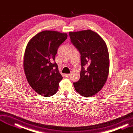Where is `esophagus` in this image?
Here are the masks:
<instances>
[{
    "instance_id": "esophagus-1",
    "label": "esophagus",
    "mask_w": 133,
    "mask_h": 133,
    "mask_svg": "<svg viewBox=\"0 0 133 133\" xmlns=\"http://www.w3.org/2000/svg\"><path fill=\"white\" fill-rule=\"evenodd\" d=\"M65 76L66 77H69L71 76V74H65Z\"/></svg>"
}]
</instances>
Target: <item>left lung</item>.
<instances>
[{"label": "left lung", "instance_id": "obj_1", "mask_svg": "<svg viewBox=\"0 0 133 133\" xmlns=\"http://www.w3.org/2000/svg\"><path fill=\"white\" fill-rule=\"evenodd\" d=\"M71 43L81 55L80 78L74 86L84 97H91L102 89L109 71L107 46L101 37L91 30L69 32Z\"/></svg>", "mask_w": 133, "mask_h": 133}]
</instances>
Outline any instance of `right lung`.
<instances>
[{
	"label": "right lung",
	"mask_w": 133,
	"mask_h": 133,
	"mask_svg": "<svg viewBox=\"0 0 133 133\" xmlns=\"http://www.w3.org/2000/svg\"><path fill=\"white\" fill-rule=\"evenodd\" d=\"M67 37L66 33L45 30L35 35L26 46L23 63L25 76L31 87L42 96L51 97L58 91L63 77L55 56Z\"/></svg>",
	"instance_id": "obj_1"
}]
</instances>
